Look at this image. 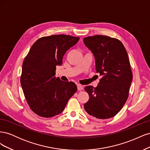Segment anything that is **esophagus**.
<instances>
[{"instance_id":"esophagus-1","label":"esophagus","mask_w":150,"mask_h":150,"mask_svg":"<svg viewBox=\"0 0 150 150\" xmlns=\"http://www.w3.org/2000/svg\"><path fill=\"white\" fill-rule=\"evenodd\" d=\"M77 87H78V90H79V91H81V90H82L83 89V86L80 85V84H78V86H77Z\"/></svg>"}]
</instances>
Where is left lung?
<instances>
[{"label": "left lung", "mask_w": 150, "mask_h": 150, "mask_svg": "<svg viewBox=\"0 0 150 150\" xmlns=\"http://www.w3.org/2000/svg\"><path fill=\"white\" fill-rule=\"evenodd\" d=\"M83 41L94 54L96 72L102 76L96 88H84L89 96L84 110L94 118H110L128 98L133 73L128 53L119 39L109 36H89Z\"/></svg>", "instance_id": "left-lung-1"}]
</instances>
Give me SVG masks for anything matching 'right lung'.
I'll return each instance as SVG.
<instances>
[{
	"label": "right lung",
	"mask_w": 150,
	"mask_h": 150,
	"mask_svg": "<svg viewBox=\"0 0 150 150\" xmlns=\"http://www.w3.org/2000/svg\"><path fill=\"white\" fill-rule=\"evenodd\" d=\"M79 40L69 35H52L39 38L32 46L22 64L21 84L35 114L43 117L60 114L76 92L73 82L62 81L55 75L66 51Z\"/></svg>",
	"instance_id": "obj_1"
}]
</instances>
